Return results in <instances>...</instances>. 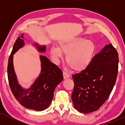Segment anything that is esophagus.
<instances>
[{
    "mask_svg": "<svg viewBox=\"0 0 125 125\" xmlns=\"http://www.w3.org/2000/svg\"><path fill=\"white\" fill-rule=\"evenodd\" d=\"M63 76H64V79H66V78H69V77L71 76V75H70L69 74H68V73H67L66 72H63Z\"/></svg>",
    "mask_w": 125,
    "mask_h": 125,
    "instance_id": "1",
    "label": "esophagus"
}]
</instances>
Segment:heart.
<instances>
[{
  "label": "heart",
  "instance_id": "heart-1",
  "mask_svg": "<svg viewBox=\"0 0 125 125\" xmlns=\"http://www.w3.org/2000/svg\"><path fill=\"white\" fill-rule=\"evenodd\" d=\"M95 51L93 42L77 37L61 42L60 48L52 46L50 53L54 62L58 63L62 58V52L66 54V61L71 68L76 71H81L89 66Z\"/></svg>",
  "mask_w": 125,
  "mask_h": 125
}]
</instances>
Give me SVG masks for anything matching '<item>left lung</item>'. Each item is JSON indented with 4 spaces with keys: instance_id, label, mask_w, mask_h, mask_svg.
<instances>
[{
    "instance_id": "1",
    "label": "left lung",
    "mask_w": 125,
    "mask_h": 125,
    "mask_svg": "<svg viewBox=\"0 0 125 125\" xmlns=\"http://www.w3.org/2000/svg\"><path fill=\"white\" fill-rule=\"evenodd\" d=\"M118 61L117 50L109 44L94 56L88 68L73 75L72 100L78 112H94L106 102L115 83Z\"/></svg>"
}]
</instances>
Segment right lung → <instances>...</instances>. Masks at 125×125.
Returning <instances> with one entry per match:
<instances>
[{
    "label": "right lung",
    "mask_w": 125,
    "mask_h": 125,
    "mask_svg": "<svg viewBox=\"0 0 125 125\" xmlns=\"http://www.w3.org/2000/svg\"><path fill=\"white\" fill-rule=\"evenodd\" d=\"M23 34L19 37L13 45L8 59L7 74L9 85L16 100L25 108L36 111H42L49 107L53 97L56 87L63 80L62 72L51 62L47 57L40 56L42 71L39 77L28 89L22 88L18 83L13 66V55L24 44ZM35 45L40 52H45V46Z\"/></svg>",
    "instance_id": "add662e5"
}]
</instances>
